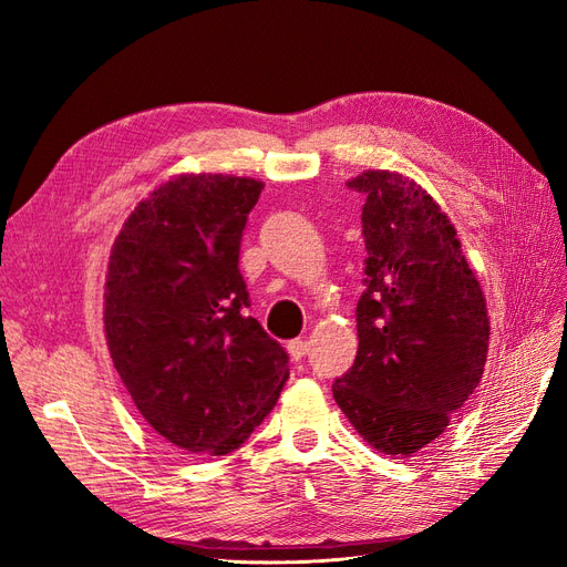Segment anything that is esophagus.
<instances>
[{"instance_id": "34e87169", "label": "esophagus", "mask_w": 567, "mask_h": 567, "mask_svg": "<svg viewBox=\"0 0 567 567\" xmlns=\"http://www.w3.org/2000/svg\"><path fill=\"white\" fill-rule=\"evenodd\" d=\"M305 352H307V340L296 338V340L288 342V354H290V359H296V362H300V359L305 357Z\"/></svg>"}]
</instances>
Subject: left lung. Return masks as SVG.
Wrapping results in <instances>:
<instances>
[{
	"label": "left lung",
	"instance_id": "8db88e82",
	"mask_svg": "<svg viewBox=\"0 0 567 567\" xmlns=\"http://www.w3.org/2000/svg\"><path fill=\"white\" fill-rule=\"evenodd\" d=\"M359 350L333 398L373 450L411 456L444 433L483 379L489 319L450 217L404 175L367 169Z\"/></svg>",
	"mask_w": 567,
	"mask_h": 567
}]
</instances>
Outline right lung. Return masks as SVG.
<instances>
[{"label": "right lung", "mask_w": 567, "mask_h": 567, "mask_svg": "<svg viewBox=\"0 0 567 567\" xmlns=\"http://www.w3.org/2000/svg\"><path fill=\"white\" fill-rule=\"evenodd\" d=\"M265 184L179 175L117 234L104 326L115 371L153 431L188 454L225 456L277 404L288 354L248 317L238 250Z\"/></svg>", "instance_id": "obj_1"}]
</instances>
